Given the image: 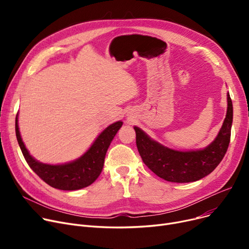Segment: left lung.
Returning <instances> with one entry per match:
<instances>
[{
	"instance_id": "8db88e82",
	"label": "left lung",
	"mask_w": 249,
	"mask_h": 249,
	"mask_svg": "<svg viewBox=\"0 0 249 249\" xmlns=\"http://www.w3.org/2000/svg\"><path fill=\"white\" fill-rule=\"evenodd\" d=\"M227 114L216 139L205 149L177 151L150 139L134 127L136 145L141 159L156 176L172 182H191L211 174L223 160L228 149L233 119L232 101L227 94Z\"/></svg>"
}]
</instances>
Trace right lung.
Masks as SVG:
<instances>
[{"label":"right lung","instance_id":"obj_1","mask_svg":"<svg viewBox=\"0 0 249 249\" xmlns=\"http://www.w3.org/2000/svg\"><path fill=\"white\" fill-rule=\"evenodd\" d=\"M122 124L121 121H118L107 127L82 158L72 162L60 165L44 164L38 162L32 158L28 150L26 149L20 136L17 116L15 130L24 159L32 171L52 188L63 191H74L91 185L98 178L104 166L105 155L111 144V141Z\"/></svg>","mask_w":249,"mask_h":249}]
</instances>
